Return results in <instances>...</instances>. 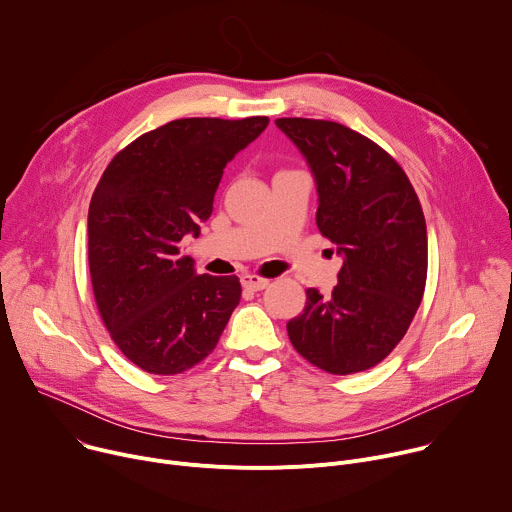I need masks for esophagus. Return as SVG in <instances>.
Listing matches in <instances>:
<instances>
[{"mask_svg":"<svg viewBox=\"0 0 512 512\" xmlns=\"http://www.w3.org/2000/svg\"><path fill=\"white\" fill-rule=\"evenodd\" d=\"M241 283H243V287H245V289H251V291H261V289H265V287L269 285V279H265V277H259V275H251V273H247V275H243V277H241Z\"/></svg>","mask_w":512,"mask_h":512,"instance_id":"esophagus-1","label":"esophagus"}]
</instances>
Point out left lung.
I'll return each mask as SVG.
<instances>
[{"label": "left lung", "instance_id": "obj_1", "mask_svg": "<svg viewBox=\"0 0 512 512\" xmlns=\"http://www.w3.org/2000/svg\"><path fill=\"white\" fill-rule=\"evenodd\" d=\"M275 125L306 158L318 192L316 225L342 257L330 296L306 291L287 322L294 348L330 375L379 364L405 336L425 289L427 229L401 166L346 125L283 117Z\"/></svg>", "mask_w": 512, "mask_h": 512}]
</instances>
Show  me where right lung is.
<instances>
[{
	"instance_id": "obj_1",
	"label": "right lung",
	"mask_w": 512,
	"mask_h": 512,
	"mask_svg": "<svg viewBox=\"0 0 512 512\" xmlns=\"http://www.w3.org/2000/svg\"><path fill=\"white\" fill-rule=\"evenodd\" d=\"M267 117H190L143 133L103 172L89 206V269L99 314L145 373L204 360L241 302L235 275H198L180 253L212 214L227 164Z\"/></svg>"
}]
</instances>
